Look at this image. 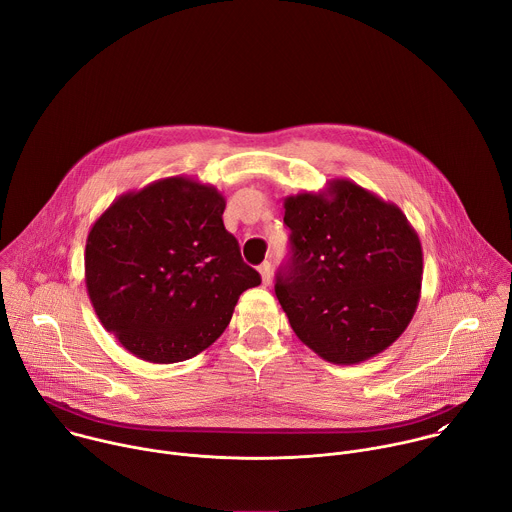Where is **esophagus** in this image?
Listing matches in <instances>:
<instances>
[{
    "label": "esophagus",
    "mask_w": 512,
    "mask_h": 512,
    "mask_svg": "<svg viewBox=\"0 0 512 512\" xmlns=\"http://www.w3.org/2000/svg\"><path fill=\"white\" fill-rule=\"evenodd\" d=\"M259 273H261L263 285H269V281H271V263H269V261H263V263L259 265Z\"/></svg>",
    "instance_id": "34e87169"
}]
</instances>
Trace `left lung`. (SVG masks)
<instances>
[{
    "label": "left lung",
    "instance_id": "left-lung-1",
    "mask_svg": "<svg viewBox=\"0 0 512 512\" xmlns=\"http://www.w3.org/2000/svg\"><path fill=\"white\" fill-rule=\"evenodd\" d=\"M291 259L275 296L318 356L356 364L389 348L421 296L423 251L403 210L352 180L283 200Z\"/></svg>",
    "mask_w": 512,
    "mask_h": 512
}]
</instances>
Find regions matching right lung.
Instances as JSON below:
<instances>
[{"label": "right lung", "mask_w": 512, "mask_h": 512, "mask_svg": "<svg viewBox=\"0 0 512 512\" xmlns=\"http://www.w3.org/2000/svg\"><path fill=\"white\" fill-rule=\"evenodd\" d=\"M227 200L188 176L121 194L93 223L85 283L95 314L141 360L182 362L225 332L261 283L225 229Z\"/></svg>", "instance_id": "right-lung-1"}]
</instances>
